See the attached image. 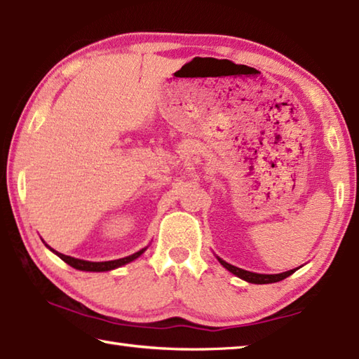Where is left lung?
I'll use <instances>...</instances> for the list:
<instances>
[{"instance_id":"obj_1","label":"left lung","mask_w":359,"mask_h":359,"mask_svg":"<svg viewBox=\"0 0 359 359\" xmlns=\"http://www.w3.org/2000/svg\"><path fill=\"white\" fill-rule=\"evenodd\" d=\"M220 261V264L223 267H226L229 272H233L234 276H238L239 278L245 282H250V283H258V285H263V283H274V282H280L283 278H287L288 276L293 274L296 269H291L287 272H282V274H257V272H250V271H244L241 269V267H236L233 264L226 263V261H223L222 258H218Z\"/></svg>"}]
</instances>
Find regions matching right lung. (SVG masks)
Masks as SVG:
<instances>
[{
  "mask_svg": "<svg viewBox=\"0 0 359 359\" xmlns=\"http://www.w3.org/2000/svg\"><path fill=\"white\" fill-rule=\"evenodd\" d=\"M48 248H50V247H48ZM145 248H147V247H145ZM145 248L130 255V257H125V258H120V259H112V261H98V263H96V261H85V259L72 258V257H68V255L58 253L57 250H53V248H50V250L55 255H58V257L62 258L66 264L74 267V269L87 271V272H104V271L117 269V267H120V266H125V264L131 263V261H135L136 258L141 257V255L145 252Z\"/></svg>",
  "mask_w": 359,
  "mask_h": 359,
  "instance_id": "add662e5",
  "label": "right lung"
}]
</instances>
